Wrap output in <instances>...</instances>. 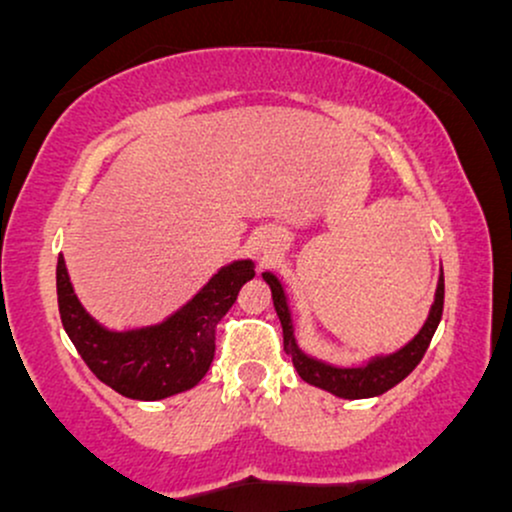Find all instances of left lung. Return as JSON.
I'll list each match as a JSON object with an SVG mask.
<instances>
[{"mask_svg":"<svg viewBox=\"0 0 512 512\" xmlns=\"http://www.w3.org/2000/svg\"><path fill=\"white\" fill-rule=\"evenodd\" d=\"M262 279L267 281L269 289H272V301L276 308V315L281 320V330H284V351L291 356L293 368L298 370V375L305 383L320 387V390L332 392V395L344 397V399H368L378 397L383 392L402 383L404 378L419 366V361L424 358L428 344H431L433 334L438 330V322L443 317V298H445V281H443V267H440L436 296H433L431 310H428L426 322L421 325V330L414 334V339H409L402 349L392 351V354H375L368 361H363L361 366H334V363L322 361L305 354L298 344L296 334H293V315L289 296H286L284 284L274 272H262Z\"/></svg>","mask_w":512,"mask_h":512,"instance_id":"obj_1","label":"left lung"}]
</instances>
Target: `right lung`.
I'll return each instance as SVG.
<instances>
[{"label": "right lung", "mask_w": 512, "mask_h": 512, "mask_svg": "<svg viewBox=\"0 0 512 512\" xmlns=\"http://www.w3.org/2000/svg\"><path fill=\"white\" fill-rule=\"evenodd\" d=\"M255 276L250 257L216 272L161 322L110 330L81 305L67 262L57 260V305L67 337L101 383L122 397L156 402L195 387L214 361L216 322L236 303L240 286Z\"/></svg>", "instance_id": "add662e5"}]
</instances>
